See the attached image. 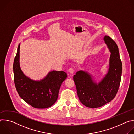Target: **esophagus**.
Returning a JSON list of instances; mask_svg holds the SVG:
<instances>
[{
    "mask_svg": "<svg viewBox=\"0 0 134 134\" xmlns=\"http://www.w3.org/2000/svg\"><path fill=\"white\" fill-rule=\"evenodd\" d=\"M69 72L70 73H73V72H74V69L72 68H70V69H69Z\"/></svg>",
    "mask_w": 134,
    "mask_h": 134,
    "instance_id": "obj_1",
    "label": "esophagus"
}]
</instances>
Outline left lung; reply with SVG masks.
I'll list each match as a JSON object with an SVG mask.
<instances>
[{
  "instance_id": "left-lung-1",
  "label": "left lung",
  "mask_w": 134,
  "mask_h": 134,
  "mask_svg": "<svg viewBox=\"0 0 134 134\" xmlns=\"http://www.w3.org/2000/svg\"><path fill=\"white\" fill-rule=\"evenodd\" d=\"M104 40L111 53L105 77L97 85L86 72L78 71L73 76L80 101L91 108L100 107L111 101L117 94L121 81L122 67L117 44L108 36Z\"/></svg>"
}]
</instances>
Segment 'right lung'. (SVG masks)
Returning a JSON list of instances; mask_svg holds the SVG:
<instances>
[{
    "label": "right lung",
    "instance_id": "obj_1",
    "mask_svg": "<svg viewBox=\"0 0 134 134\" xmlns=\"http://www.w3.org/2000/svg\"><path fill=\"white\" fill-rule=\"evenodd\" d=\"M20 44L13 64L14 80L20 97L29 105L37 109L52 106L57 100L59 88L67 78L64 71H53L40 81L26 77L22 72L19 63Z\"/></svg>",
    "mask_w": 134,
    "mask_h": 134
}]
</instances>
